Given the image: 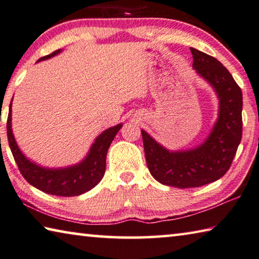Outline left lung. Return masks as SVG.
Masks as SVG:
<instances>
[{"label": "left lung", "instance_id": "1", "mask_svg": "<svg viewBox=\"0 0 259 259\" xmlns=\"http://www.w3.org/2000/svg\"><path fill=\"white\" fill-rule=\"evenodd\" d=\"M193 67L214 87L219 118L210 137L189 151L169 152L141 131L147 166L160 184L178 188L201 187L222 178L231 167L242 138V92L228 70L214 58L190 48Z\"/></svg>", "mask_w": 259, "mask_h": 259}]
</instances>
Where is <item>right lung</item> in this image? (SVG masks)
<instances>
[{"label":"right lung","instance_id":"add662e5","mask_svg":"<svg viewBox=\"0 0 259 259\" xmlns=\"http://www.w3.org/2000/svg\"><path fill=\"white\" fill-rule=\"evenodd\" d=\"M59 52H61L59 49L55 50L50 55L41 57L39 61L53 57ZM121 126V124H118L104 131L95 140V143L83 162L75 166L58 169L37 166L36 164L29 162L19 150L11 130V103L7 120V134L12 156L25 180L44 193L69 197L88 192L102 180L105 172V158H107L108 149Z\"/></svg>","mask_w":259,"mask_h":259}]
</instances>
